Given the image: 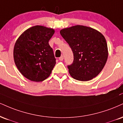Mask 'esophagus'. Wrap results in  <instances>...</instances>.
<instances>
[{
    "instance_id": "obj_1",
    "label": "esophagus",
    "mask_w": 123,
    "mask_h": 123,
    "mask_svg": "<svg viewBox=\"0 0 123 123\" xmlns=\"http://www.w3.org/2000/svg\"><path fill=\"white\" fill-rule=\"evenodd\" d=\"M59 60H60L61 61H63V55L61 56V57H60V58H59Z\"/></svg>"
}]
</instances>
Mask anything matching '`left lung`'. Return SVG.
Here are the masks:
<instances>
[{"label":"left lung","instance_id":"left-lung-1","mask_svg":"<svg viewBox=\"0 0 123 123\" xmlns=\"http://www.w3.org/2000/svg\"><path fill=\"white\" fill-rule=\"evenodd\" d=\"M73 53L74 61L68 66L69 74L78 81H87L98 74L108 56L104 36L93 28L76 25L60 31Z\"/></svg>","mask_w":123,"mask_h":123}]
</instances>
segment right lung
Here are the masks:
<instances>
[{"label":"right lung","instance_id":"obj_1","mask_svg":"<svg viewBox=\"0 0 123 123\" xmlns=\"http://www.w3.org/2000/svg\"><path fill=\"white\" fill-rule=\"evenodd\" d=\"M54 30L45 26H32L25 30L15 43L14 60L25 77L41 82L49 77L56 62L49 41Z\"/></svg>","mask_w":123,"mask_h":123}]
</instances>
